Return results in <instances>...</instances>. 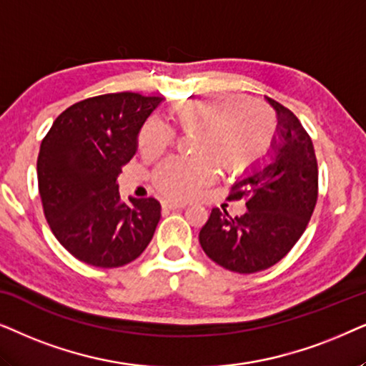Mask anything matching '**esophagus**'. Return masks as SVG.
Wrapping results in <instances>:
<instances>
[{
	"label": "esophagus",
	"instance_id": "esophagus-1",
	"mask_svg": "<svg viewBox=\"0 0 366 366\" xmlns=\"http://www.w3.org/2000/svg\"><path fill=\"white\" fill-rule=\"evenodd\" d=\"M160 204H162L164 211H175V209L186 207V204H184V202H174V201H169V199H164V201Z\"/></svg>",
	"mask_w": 366,
	"mask_h": 366
}]
</instances>
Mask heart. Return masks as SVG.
I'll return each mask as SVG.
<instances>
[{
    "label": "heart",
    "instance_id": "b5f03b06",
    "mask_svg": "<svg viewBox=\"0 0 366 366\" xmlns=\"http://www.w3.org/2000/svg\"><path fill=\"white\" fill-rule=\"evenodd\" d=\"M170 115L182 132H197L192 159H169L152 175L155 189L165 197L184 201L209 186L217 164L242 174L259 157L274 130V117L266 105L234 95L201 97L177 102ZM175 134L162 122H145L139 135V150L147 157L160 155L174 144Z\"/></svg>",
    "mask_w": 366,
    "mask_h": 366
}]
</instances>
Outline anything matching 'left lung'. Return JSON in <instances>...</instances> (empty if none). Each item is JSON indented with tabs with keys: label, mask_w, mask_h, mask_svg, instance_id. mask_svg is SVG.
I'll list each match as a JSON object with an SVG mask.
<instances>
[{
	"label": "left lung",
	"mask_w": 366,
	"mask_h": 366,
	"mask_svg": "<svg viewBox=\"0 0 366 366\" xmlns=\"http://www.w3.org/2000/svg\"><path fill=\"white\" fill-rule=\"evenodd\" d=\"M276 135L262 164L232 186L227 201H246L241 217L212 209L199 232L202 249L224 269L251 274L274 266L308 226L318 199V164L310 135L293 112L267 99Z\"/></svg>",
	"instance_id": "1"
}]
</instances>
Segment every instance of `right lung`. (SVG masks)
<instances>
[{"label":"right lung","instance_id":"1","mask_svg":"<svg viewBox=\"0 0 366 366\" xmlns=\"http://www.w3.org/2000/svg\"><path fill=\"white\" fill-rule=\"evenodd\" d=\"M160 102L132 92L92 97L61 112L41 140L36 172L43 212L60 244L81 262L120 267L152 241L159 201L122 202L117 177Z\"/></svg>","mask_w":366,"mask_h":366}]
</instances>
